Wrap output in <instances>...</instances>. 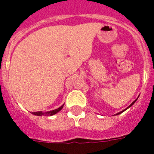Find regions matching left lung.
I'll use <instances>...</instances> for the list:
<instances>
[{"label":"left lung","mask_w":154,"mask_h":154,"mask_svg":"<svg viewBox=\"0 0 154 154\" xmlns=\"http://www.w3.org/2000/svg\"><path fill=\"white\" fill-rule=\"evenodd\" d=\"M134 103H135V102H134ZM134 103H132V104H131V105H130V106H129V107L132 106H133V104H134ZM123 111H125V110H123ZM121 112H119V113H118V114H120V113H121ZM118 114H116V115H118Z\"/></svg>","instance_id":"1"}]
</instances>
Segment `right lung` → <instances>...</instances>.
I'll list each match as a JSON object with an SVG mask.
<instances>
[{
  "instance_id": "add662e5",
  "label": "right lung",
  "mask_w": 154,
  "mask_h": 154,
  "mask_svg": "<svg viewBox=\"0 0 154 154\" xmlns=\"http://www.w3.org/2000/svg\"><path fill=\"white\" fill-rule=\"evenodd\" d=\"M62 107H63V106H61L60 108H58V109H55V110H52V111H50V112H32V114H34V115H35V116H52V115H54V114H55V113H57V112H59V111H60V110L62 109Z\"/></svg>"
}]
</instances>
